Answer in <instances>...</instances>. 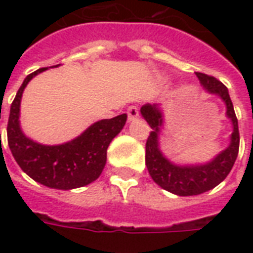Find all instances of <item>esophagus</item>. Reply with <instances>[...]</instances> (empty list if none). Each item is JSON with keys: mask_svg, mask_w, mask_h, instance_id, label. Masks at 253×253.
Listing matches in <instances>:
<instances>
[{"mask_svg": "<svg viewBox=\"0 0 253 253\" xmlns=\"http://www.w3.org/2000/svg\"><path fill=\"white\" fill-rule=\"evenodd\" d=\"M138 116H139V111H138L137 107L131 105V107L127 108V118H128V122H132L134 119H137Z\"/></svg>", "mask_w": 253, "mask_h": 253, "instance_id": "esophagus-1", "label": "esophagus"}]
</instances>
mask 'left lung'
Segmentation results:
<instances>
[{
  "instance_id": "left-lung-1",
  "label": "left lung",
  "mask_w": 253,
  "mask_h": 253,
  "mask_svg": "<svg viewBox=\"0 0 253 253\" xmlns=\"http://www.w3.org/2000/svg\"><path fill=\"white\" fill-rule=\"evenodd\" d=\"M202 86L207 93L218 96L226 105V118L232 122L233 131L230 134V143L221 153L205 164L181 165L165 157L160 149V134L164 127V115L159 104H145L141 108V115L152 127L146 141V167L149 175L161 188L179 196H192L203 194L217 187L229 175L237 154H239L240 135L239 123L234 114L233 104L228 88L217 78L203 73H196Z\"/></svg>"
}]
</instances>
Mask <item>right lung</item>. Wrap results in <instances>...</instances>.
<instances>
[{"instance_id": "1", "label": "right lung", "mask_w": 253, "mask_h": 253, "mask_svg": "<svg viewBox=\"0 0 253 253\" xmlns=\"http://www.w3.org/2000/svg\"><path fill=\"white\" fill-rule=\"evenodd\" d=\"M57 66L59 65L54 67ZM44 70L47 67L25 77L10 105L6 128L9 149L20 168L43 186L55 190L88 186L101 175L107 161V149L125 127L127 115L122 114L112 119L96 122L78 137L61 145H43L32 141L20 127V103L28 83Z\"/></svg>"}]
</instances>
